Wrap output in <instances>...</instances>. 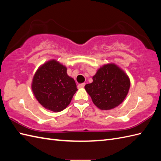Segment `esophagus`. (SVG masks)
<instances>
[{"label":"esophagus","mask_w":161,"mask_h":161,"mask_svg":"<svg viewBox=\"0 0 161 161\" xmlns=\"http://www.w3.org/2000/svg\"><path fill=\"white\" fill-rule=\"evenodd\" d=\"M85 86V83H81V84H78V88H84Z\"/></svg>","instance_id":"34e87169"}]
</instances>
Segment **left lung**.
<instances>
[{"label":"left lung","instance_id":"left-lung-1","mask_svg":"<svg viewBox=\"0 0 161 161\" xmlns=\"http://www.w3.org/2000/svg\"><path fill=\"white\" fill-rule=\"evenodd\" d=\"M130 79L115 64H104L93 77V82L85 90L93 104L101 110H111L124 101L130 88Z\"/></svg>","mask_w":161,"mask_h":161}]
</instances>
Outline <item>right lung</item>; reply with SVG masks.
<instances>
[{
	"instance_id": "obj_1",
	"label": "right lung",
	"mask_w": 161,
	"mask_h": 161,
	"mask_svg": "<svg viewBox=\"0 0 161 161\" xmlns=\"http://www.w3.org/2000/svg\"><path fill=\"white\" fill-rule=\"evenodd\" d=\"M66 72V66L51 59L40 66L34 75L31 85L33 94L47 110L63 111L77 91L74 79L68 76Z\"/></svg>"
}]
</instances>
